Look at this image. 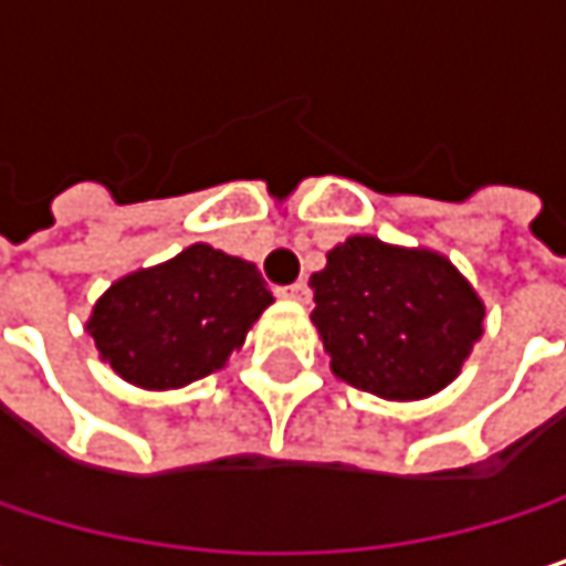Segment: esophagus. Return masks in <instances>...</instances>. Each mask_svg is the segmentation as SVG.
<instances>
[{"instance_id": "esophagus-1", "label": "esophagus", "mask_w": 566, "mask_h": 566, "mask_svg": "<svg viewBox=\"0 0 566 566\" xmlns=\"http://www.w3.org/2000/svg\"><path fill=\"white\" fill-rule=\"evenodd\" d=\"M279 294L287 297V301H307V297H311V287H307V282H294L279 287Z\"/></svg>"}]
</instances>
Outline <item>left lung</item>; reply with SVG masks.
Here are the masks:
<instances>
[{"label": "left lung", "instance_id": "1", "mask_svg": "<svg viewBox=\"0 0 566 566\" xmlns=\"http://www.w3.org/2000/svg\"><path fill=\"white\" fill-rule=\"evenodd\" d=\"M331 370L384 399H422L462 370L485 307L452 262L354 235L311 275Z\"/></svg>", "mask_w": 566, "mask_h": 566}]
</instances>
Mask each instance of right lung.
Here are the masks:
<instances>
[{
	"mask_svg": "<svg viewBox=\"0 0 566 566\" xmlns=\"http://www.w3.org/2000/svg\"><path fill=\"white\" fill-rule=\"evenodd\" d=\"M272 301L252 262L199 242L111 284L87 331L127 384L172 390L219 370Z\"/></svg>",
	"mask_w": 566,
	"mask_h": 566,
	"instance_id": "1",
	"label": "right lung"
}]
</instances>
